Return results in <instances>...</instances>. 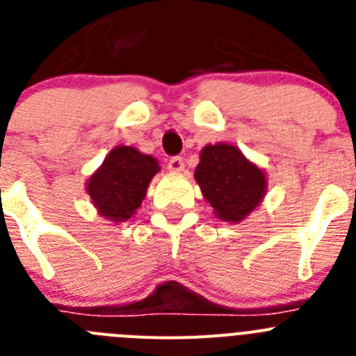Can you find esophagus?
Instances as JSON below:
<instances>
[{"mask_svg": "<svg viewBox=\"0 0 356 356\" xmlns=\"http://www.w3.org/2000/svg\"><path fill=\"white\" fill-rule=\"evenodd\" d=\"M168 169L172 172L184 171V159L181 156H171L168 162Z\"/></svg>", "mask_w": 356, "mask_h": 356, "instance_id": "34e87169", "label": "esophagus"}]
</instances>
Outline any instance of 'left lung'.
Instances as JSON below:
<instances>
[{
    "label": "left lung",
    "instance_id": "8db88e82",
    "mask_svg": "<svg viewBox=\"0 0 356 356\" xmlns=\"http://www.w3.org/2000/svg\"><path fill=\"white\" fill-rule=\"evenodd\" d=\"M194 176L205 200L222 221H242L266 193L264 172L229 144L203 147Z\"/></svg>",
    "mask_w": 356,
    "mask_h": 356
}]
</instances>
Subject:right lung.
I'll return each mask as SVG.
<instances>
[{
  "label": "right lung",
  "mask_w": 356,
  "mask_h": 356,
  "mask_svg": "<svg viewBox=\"0 0 356 356\" xmlns=\"http://www.w3.org/2000/svg\"><path fill=\"white\" fill-rule=\"evenodd\" d=\"M159 169L153 156L143 155L135 147L118 146L89 178L87 193L103 217L115 222L127 221L140 207Z\"/></svg>",
  "instance_id": "obj_1"
}]
</instances>
